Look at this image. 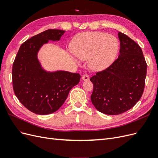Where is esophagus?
Segmentation results:
<instances>
[{
    "label": "esophagus",
    "instance_id": "1",
    "mask_svg": "<svg viewBox=\"0 0 158 158\" xmlns=\"http://www.w3.org/2000/svg\"><path fill=\"white\" fill-rule=\"evenodd\" d=\"M89 75H88V74H84V75L82 76V80H83L84 81L89 80Z\"/></svg>",
    "mask_w": 158,
    "mask_h": 158
}]
</instances>
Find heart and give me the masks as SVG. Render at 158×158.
<instances>
[{
	"label": "heart",
	"instance_id": "1",
	"mask_svg": "<svg viewBox=\"0 0 158 158\" xmlns=\"http://www.w3.org/2000/svg\"><path fill=\"white\" fill-rule=\"evenodd\" d=\"M119 48L117 38L98 31L80 33L71 44L73 53L81 60H89L90 68L95 71L107 69L115 59Z\"/></svg>",
	"mask_w": 158,
	"mask_h": 158
}]
</instances>
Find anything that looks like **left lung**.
Wrapping results in <instances>:
<instances>
[{
    "label": "left lung",
    "mask_w": 158,
    "mask_h": 158,
    "mask_svg": "<svg viewBox=\"0 0 158 158\" xmlns=\"http://www.w3.org/2000/svg\"><path fill=\"white\" fill-rule=\"evenodd\" d=\"M120 54L106 69L90 78L94 89L91 100L104 114L115 115L135 106L144 92L147 64L140 47L121 32Z\"/></svg>",
    "instance_id": "1"
}]
</instances>
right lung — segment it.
I'll return each instance as SVG.
<instances>
[{"instance_id":"1","label":"right lung","mask_w":158,"mask_h":158,"mask_svg":"<svg viewBox=\"0 0 158 158\" xmlns=\"http://www.w3.org/2000/svg\"><path fill=\"white\" fill-rule=\"evenodd\" d=\"M65 31L50 29L31 37L21 45L13 63L14 94L23 106L35 114L56 111L67 98L70 90L80 82L79 74L47 72L37 59L41 47L49 40H60Z\"/></svg>"}]
</instances>
